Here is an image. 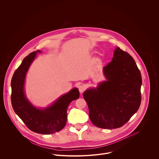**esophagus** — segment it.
I'll use <instances>...</instances> for the list:
<instances>
[{"instance_id": "obj_1", "label": "esophagus", "mask_w": 159, "mask_h": 159, "mask_svg": "<svg viewBox=\"0 0 159 159\" xmlns=\"http://www.w3.org/2000/svg\"><path fill=\"white\" fill-rule=\"evenodd\" d=\"M86 89V88L84 85H80L79 86V91L80 92V93H82L84 91H85Z\"/></svg>"}]
</instances>
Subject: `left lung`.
Segmentation results:
<instances>
[{
    "label": "left lung",
    "instance_id": "left-lung-1",
    "mask_svg": "<svg viewBox=\"0 0 159 159\" xmlns=\"http://www.w3.org/2000/svg\"><path fill=\"white\" fill-rule=\"evenodd\" d=\"M103 71L107 81L100 83L97 89L85 91L83 98L95 126L119 128L130 120L141 104V72L134 58L119 47Z\"/></svg>",
    "mask_w": 159,
    "mask_h": 159
}]
</instances>
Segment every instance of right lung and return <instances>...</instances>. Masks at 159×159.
I'll return each instance as SVG.
<instances>
[{
  "label": "right lung",
  "instance_id": "right-lung-1",
  "mask_svg": "<svg viewBox=\"0 0 159 159\" xmlns=\"http://www.w3.org/2000/svg\"><path fill=\"white\" fill-rule=\"evenodd\" d=\"M38 50L25 57L15 70L11 80V103L13 109L27 127L31 131L41 134H52L64 128L67 119V110L70 103L79 98L77 88L61 96L49 107L39 110L32 106L25 98L24 84L27 70L34 60Z\"/></svg>",
  "mask_w": 159,
  "mask_h": 159
}]
</instances>
